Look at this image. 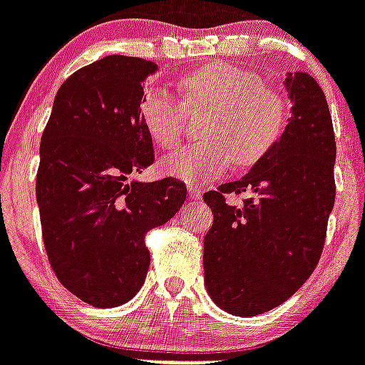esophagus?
Listing matches in <instances>:
<instances>
[{
  "label": "esophagus",
  "instance_id": "34e87169",
  "mask_svg": "<svg viewBox=\"0 0 365 365\" xmlns=\"http://www.w3.org/2000/svg\"><path fill=\"white\" fill-rule=\"evenodd\" d=\"M202 197V191L198 187H195V185H191L189 187V198H192V200H198V198Z\"/></svg>",
  "mask_w": 365,
  "mask_h": 365
}]
</instances>
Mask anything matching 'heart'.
I'll list each match as a JSON object with an SVG mask.
<instances>
[{
  "label": "heart",
  "mask_w": 365,
  "mask_h": 365,
  "mask_svg": "<svg viewBox=\"0 0 365 365\" xmlns=\"http://www.w3.org/2000/svg\"><path fill=\"white\" fill-rule=\"evenodd\" d=\"M183 105L189 110L210 108L204 118L206 140L189 144L161 161L163 173L198 185L236 161L253 167L268 155L289 125V103L266 88L262 76L230 63H210L182 80ZM161 88H150L140 99V120L152 140L165 150L178 146L185 133V108Z\"/></svg>",
  "instance_id": "obj_1"
}]
</instances>
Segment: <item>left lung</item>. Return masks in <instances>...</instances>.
<instances>
[{"label":"left lung","instance_id":"8db88e82","mask_svg":"<svg viewBox=\"0 0 365 365\" xmlns=\"http://www.w3.org/2000/svg\"><path fill=\"white\" fill-rule=\"evenodd\" d=\"M290 120L277 146L238 182L204 192L213 225L204 283L221 309L255 317L281 306L321 259L336 200V136L327 97L307 73H289ZM248 192L242 205L229 194Z\"/></svg>","mask_w":365,"mask_h":365}]
</instances>
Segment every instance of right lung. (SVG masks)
<instances>
[{
    "label": "right lung",
    "mask_w": 365,
    "mask_h": 365,
    "mask_svg": "<svg viewBox=\"0 0 365 365\" xmlns=\"http://www.w3.org/2000/svg\"><path fill=\"white\" fill-rule=\"evenodd\" d=\"M157 65L106 56L65 80L41 138L37 204L44 250L65 289L93 307L125 304L150 268L148 230L176 215L185 183L129 180L153 163L140 120Z\"/></svg>",
    "instance_id": "obj_1"
}]
</instances>
